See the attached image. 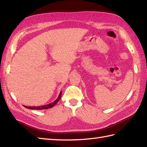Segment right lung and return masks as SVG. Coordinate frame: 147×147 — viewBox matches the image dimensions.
Here are the masks:
<instances>
[{
	"label": "right lung",
	"mask_w": 147,
	"mask_h": 147,
	"mask_svg": "<svg viewBox=\"0 0 147 147\" xmlns=\"http://www.w3.org/2000/svg\"><path fill=\"white\" fill-rule=\"evenodd\" d=\"M61 94H62V92H60V94H59L58 98L55 100L54 102H53L51 104H46L44 105H41V106H37V107H28V106H26V105H24V107L25 108L27 109H36V110H43V109H50V108H52L54 107V106L57 104L58 102V101L59 100L61 99Z\"/></svg>",
	"instance_id": "add662e5"
}]
</instances>
